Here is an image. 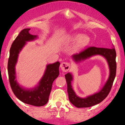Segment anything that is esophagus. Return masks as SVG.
<instances>
[{"mask_svg":"<svg viewBox=\"0 0 125 125\" xmlns=\"http://www.w3.org/2000/svg\"><path fill=\"white\" fill-rule=\"evenodd\" d=\"M70 67H71V64L68 62H62L61 64V67L62 71L63 72H67L70 69Z\"/></svg>","mask_w":125,"mask_h":125,"instance_id":"1","label":"esophagus"}]
</instances>
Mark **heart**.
Returning <instances> with one entry per match:
<instances>
[{
    "mask_svg": "<svg viewBox=\"0 0 125 125\" xmlns=\"http://www.w3.org/2000/svg\"><path fill=\"white\" fill-rule=\"evenodd\" d=\"M72 39L74 41L78 40L77 43V47L78 48H83V47L87 46L90 41V39L87 35H74L72 38Z\"/></svg>",
    "mask_w": 125,
    "mask_h": 125,
    "instance_id": "1",
    "label": "heart"
}]
</instances>
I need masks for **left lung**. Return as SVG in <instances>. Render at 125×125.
Listing matches in <instances>:
<instances>
[{
	"label": "left lung",
	"mask_w": 125,
	"mask_h": 125,
	"mask_svg": "<svg viewBox=\"0 0 125 125\" xmlns=\"http://www.w3.org/2000/svg\"><path fill=\"white\" fill-rule=\"evenodd\" d=\"M96 54H100L106 59L110 68L109 77L107 80L106 83L99 92L87 97L86 98H81L77 96L73 89L72 88L71 81H72V74L68 73L64 75L67 82L69 99L72 104L77 107H88L99 104L107 96L112 87L113 81L115 78L116 73V53L114 48H96L94 46L88 47L79 53L73 54L72 57L76 62H78Z\"/></svg>",
	"instance_id": "obj_1"
}]
</instances>
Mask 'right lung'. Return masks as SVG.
Returning a JSON list of instances; mask_svg holds the SVG:
<instances>
[{
  "label": "right lung",
  "mask_w": 125,
  "mask_h": 125,
  "mask_svg": "<svg viewBox=\"0 0 125 125\" xmlns=\"http://www.w3.org/2000/svg\"><path fill=\"white\" fill-rule=\"evenodd\" d=\"M30 30V29H24L21 31L12 43L8 64L9 80L13 92L20 100L31 105L42 106L48 103L53 82L59 74L60 62H57L47 66L45 73L40 82L39 86L34 90H26L19 86L15 80V64L18 54L26 42L32 41L36 38V36L29 33Z\"/></svg>",
  "instance_id": "obj_1"
}]
</instances>
